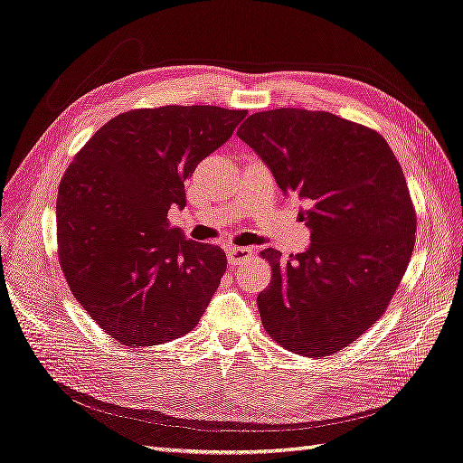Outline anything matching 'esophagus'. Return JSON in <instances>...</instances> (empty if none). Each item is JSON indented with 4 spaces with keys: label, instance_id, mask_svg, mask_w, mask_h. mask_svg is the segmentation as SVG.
<instances>
[{
    "label": "esophagus",
    "instance_id": "obj_1",
    "mask_svg": "<svg viewBox=\"0 0 463 463\" xmlns=\"http://www.w3.org/2000/svg\"><path fill=\"white\" fill-rule=\"evenodd\" d=\"M227 255H229V265L231 267H238V265H242V263L251 260V250L250 248H236V246H232V248H229Z\"/></svg>",
    "mask_w": 463,
    "mask_h": 463
}]
</instances>
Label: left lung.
<instances>
[{
  "label": "left lung",
  "instance_id": "1",
  "mask_svg": "<svg viewBox=\"0 0 463 463\" xmlns=\"http://www.w3.org/2000/svg\"><path fill=\"white\" fill-rule=\"evenodd\" d=\"M238 137L270 169L282 193L309 208L311 246L272 267L258 296L267 334L288 351L328 356L378 320L404 277L416 212L402 167L383 137L330 112L277 109L246 118Z\"/></svg>",
  "mask_w": 463,
  "mask_h": 463
}]
</instances>
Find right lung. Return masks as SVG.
I'll return each instance as SVG.
<instances>
[{
    "mask_svg": "<svg viewBox=\"0 0 463 463\" xmlns=\"http://www.w3.org/2000/svg\"><path fill=\"white\" fill-rule=\"evenodd\" d=\"M248 110L210 105L129 110L102 126L68 165L57 198L68 288L110 337L150 347L191 332L227 255L171 227L184 181L225 145Z\"/></svg>",
    "mask_w": 463,
    "mask_h": 463,
    "instance_id": "add662e5",
    "label": "right lung"
}]
</instances>
